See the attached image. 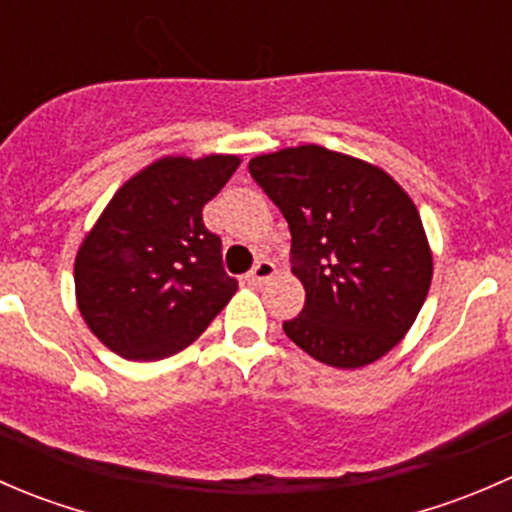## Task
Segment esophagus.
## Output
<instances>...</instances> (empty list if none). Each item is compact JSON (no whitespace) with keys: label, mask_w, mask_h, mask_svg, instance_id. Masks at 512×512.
Returning a JSON list of instances; mask_svg holds the SVG:
<instances>
[{"label":"esophagus","mask_w":512,"mask_h":512,"mask_svg":"<svg viewBox=\"0 0 512 512\" xmlns=\"http://www.w3.org/2000/svg\"><path fill=\"white\" fill-rule=\"evenodd\" d=\"M275 275H277L275 265H272L270 260H260L255 267H252L250 275H247V282H252V285H262V282L272 280Z\"/></svg>","instance_id":"34e87169"}]
</instances>
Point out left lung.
<instances>
[{
	"instance_id": "left-lung-1",
	"label": "left lung",
	"mask_w": 512,
	"mask_h": 512,
	"mask_svg": "<svg viewBox=\"0 0 512 512\" xmlns=\"http://www.w3.org/2000/svg\"><path fill=\"white\" fill-rule=\"evenodd\" d=\"M247 168L292 235L304 309L282 324L287 337L334 369L389 354L416 322L433 277L411 195L379 165L317 143L262 153Z\"/></svg>"
}]
</instances>
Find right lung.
Returning a JSON list of instances; mask_svg holds the SVG:
<instances>
[{
    "label": "right lung",
    "instance_id": "add662e5",
    "mask_svg": "<svg viewBox=\"0 0 512 512\" xmlns=\"http://www.w3.org/2000/svg\"><path fill=\"white\" fill-rule=\"evenodd\" d=\"M240 156H163L113 193L74 260L76 304L103 347L131 361L183 352L237 292L203 208Z\"/></svg>",
    "mask_w": 512,
    "mask_h": 512
}]
</instances>
